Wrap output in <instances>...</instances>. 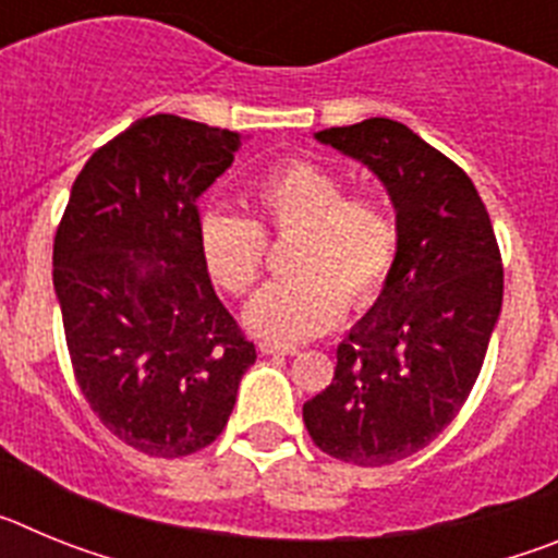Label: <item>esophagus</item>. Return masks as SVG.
<instances>
[{
  "mask_svg": "<svg viewBox=\"0 0 558 558\" xmlns=\"http://www.w3.org/2000/svg\"><path fill=\"white\" fill-rule=\"evenodd\" d=\"M259 352H263V354H288V357H293V354H299V349H295V347H279V343L263 340V343H259Z\"/></svg>",
  "mask_w": 558,
  "mask_h": 558,
  "instance_id": "obj_1",
  "label": "esophagus"
}]
</instances>
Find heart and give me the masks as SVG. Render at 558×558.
Returning <instances> with one entry per match:
<instances>
[{
	"instance_id": "obj_1",
	"label": "heart",
	"mask_w": 558,
	"mask_h": 558,
	"mask_svg": "<svg viewBox=\"0 0 558 558\" xmlns=\"http://www.w3.org/2000/svg\"><path fill=\"white\" fill-rule=\"evenodd\" d=\"M256 220L211 209L198 223L201 256L229 293H248L263 274L265 234H295L288 268L248 302L243 322L274 343H302L366 304L391 274L399 231L377 195H347V181L313 159H290L254 184ZM348 295L343 296L342 293Z\"/></svg>"
}]
</instances>
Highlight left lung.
<instances>
[{"label":"left lung","instance_id":"1","mask_svg":"<svg viewBox=\"0 0 558 558\" xmlns=\"http://www.w3.org/2000/svg\"><path fill=\"white\" fill-rule=\"evenodd\" d=\"M315 140L377 175L399 243L304 425L327 456L383 466L425 450L470 397L500 318V248L470 175L402 122L372 117Z\"/></svg>","mask_w":558,"mask_h":558}]
</instances>
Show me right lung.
Segmentation results:
<instances>
[{"label": "right lung", "mask_w": 558, "mask_h": 558, "mask_svg": "<svg viewBox=\"0 0 558 558\" xmlns=\"http://www.w3.org/2000/svg\"><path fill=\"white\" fill-rule=\"evenodd\" d=\"M243 136L156 113L95 150L72 184L52 284L77 386L133 450L209 447L256 349L211 288L198 198Z\"/></svg>", "instance_id": "obj_1"}]
</instances>
